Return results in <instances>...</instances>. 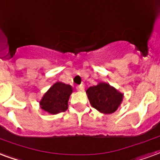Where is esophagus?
<instances>
[{"label": "esophagus", "instance_id": "34e87169", "mask_svg": "<svg viewBox=\"0 0 160 160\" xmlns=\"http://www.w3.org/2000/svg\"><path fill=\"white\" fill-rule=\"evenodd\" d=\"M78 89L79 91H83V90H84V85L80 84L78 87Z\"/></svg>", "mask_w": 160, "mask_h": 160}]
</instances>
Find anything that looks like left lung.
Returning <instances> with one entry per match:
<instances>
[{
  "instance_id": "left-lung-1",
  "label": "left lung",
  "mask_w": 160,
  "mask_h": 160,
  "mask_svg": "<svg viewBox=\"0 0 160 160\" xmlns=\"http://www.w3.org/2000/svg\"><path fill=\"white\" fill-rule=\"evenodd\" d=\"M90 104L102 114H112L120 107L124 94L109 83L101 82L86 91Z\"/></svg>"
}]
</instances>
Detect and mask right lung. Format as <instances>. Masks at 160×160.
Returning <instances> with one entry per match:
<instances>
[{"instance_id":"add662e5","label":"right lung","mask_w":160,"mask_h":160,"mask_svg":"<svg viewBox=\"0 0 160 160\" xmlns=\"http://www.w3.org/2000/svg\"><path fill=\"white\" fill-rule=\"evenodd\" d=\"M72 93V88L70 85L56 82L44 93L39 101V106L51 115L63 112L68 108V100Z\"/></svg>"}]
</instances>
